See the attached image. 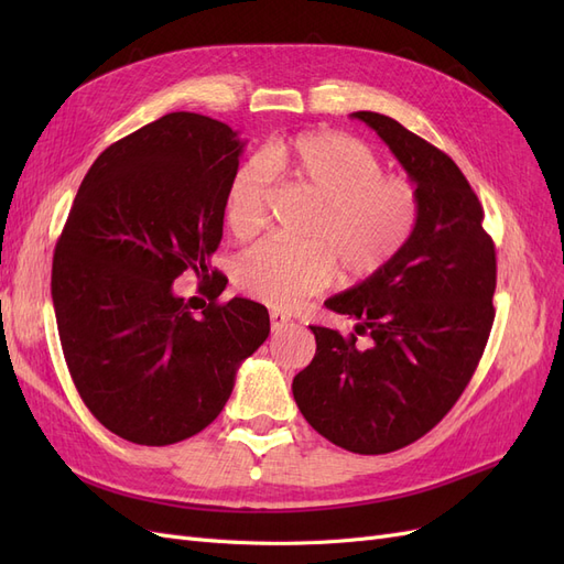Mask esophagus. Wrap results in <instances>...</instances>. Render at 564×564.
<instances>
[{
    "instance_id": "1",
    "label": "esophagus",
    "mask_w": 564,
    "mask_h": 564,
    "mask_svg": "<svg viewBox=\"0 0 564 564\" xmlns=\"http://www.w3.org/2000/svg\"><path fill=\"white\" fill-rule=\"evenodd\" d=\"M289 324H292V317H289V315H284L280 311H272L270 313V327H272V332H282V329L289 327Z\"/></svg>"
}]
</instances>
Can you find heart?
Wrapping results in <instances>:
<instances>
[{
  "mask_svg": "<svg viewBox=\"0 0 564 564\" xmlns=\"http://www.w3.org/2000/svg\"><path fill=\"white\" fill-rule=\"evenodd\" d=\"M270 174L305 187L319 204L303 230V245L263 240L235 265V282L270 308L294 311L322 292L334 264L346 278L379 272L409 240L419 216L416 187L383 174L367 143L338 131L299 133L272 141L259 160L235 169L226 187V220L237 237H251L268 220Z\"/></svg>",
  "mask_w": 564,
  "mask_h": 564,
  "instance_id": "1",
  "label": "heart"
}]
</instances>
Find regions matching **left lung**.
<instances>
[{
  "instance_id": "8db88e82",
  "label": "left lung",
  "mask_w": 564,
  "mask_h": 564,
  "mask_svg": "<svg viewBox=\"0 0 564 564\" xmlns=\"http://www.w3.org/2000/svg\"><path fill=\"white\" fill-rule=\"evenodd\" d=\"M350 117L404 166L419 216L379 272L324 301L357 319L355 334L311 327L317 350L292 390L305 421L336 447L388 454L435 429L466 390L491 332L497 251L482 204L449 155L392 117Z\"/></svg>"
}]
</instances>
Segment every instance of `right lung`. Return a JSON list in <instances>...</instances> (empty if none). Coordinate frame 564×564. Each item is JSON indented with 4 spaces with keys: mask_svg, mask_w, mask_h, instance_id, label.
I'll use <instances>...</instances> for the list:
<instances>
[{
    "mask_svg": "<svg viewBox=\"0 0 564 564\" xmlns=\"http://www.w3.org/2000/svg\"><path fill=\"white\" fill-rule=\"evenodd\" d=\"M242 148L218 119L169 112L100 152L58 237L51 296L67 369L89 412L135 445L207 429L270 334L265 305L216 303L209 275ZM185 269L213 278L199 318L173 294Z\"/></svg>",
    "mask_w": 564,
    "mask_h": 564,
    "instance_id": "add662e5",
    "label": "right lung"
}]
</instances>
